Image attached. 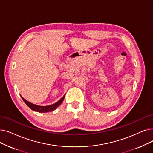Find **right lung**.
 Returning <instances> with one entry per match:
<instances>
[{
    "label": "right lung",
    "mask_w": 153,
    "mask_h": 153,
    "mask_svg": "<svg viewBox=\"0 0 153 153\" xmlns=\"http://www.w3.org/2000/svg\"><path fill=\"white\" fill-rule=\"evenodd\" d=\"M22 100L24 101V102L26 104L28 107L31 109L32 111H37L39 112H51V111H54L57 107H59V105L61 104V103L62 102L64 99L65 97V95L59 100V101H57V102H56L54 104H52L50 105H48V106H41V105H37L36 104H32L31 102H29V101H27V100H25V99H24L22 96H21Z\"/></svg>",
    "instance_id": "1"
}]
</instances>
